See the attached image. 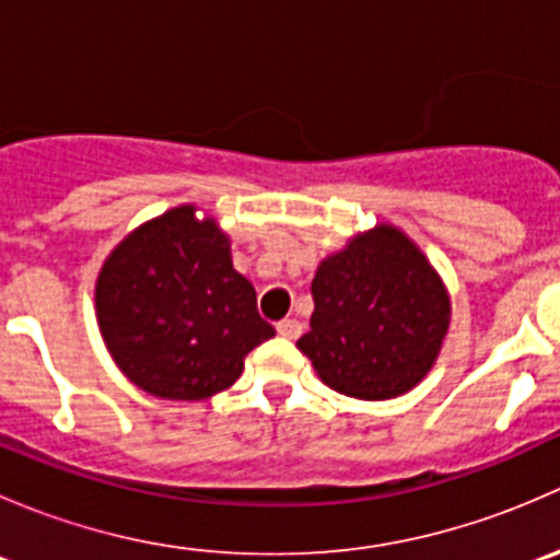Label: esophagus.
Masks as SVG:
<instances>
[{
	"label": "esophagus",
	"instance_id": "obj_1",
	"mask_svg": "<svg viewBox=\"0 0 560 560\" xmlns=\"http://www.w3.org/2000/svg\"><path fill=\"white\" fill-rule=\"evenodd\" d=\"M276 330H279V336L284 338H298L303 332V325L298 319H281L279 325H276Z\"/></svg>",
	"mask_w": 560,
	"mask_h": 560
}]
</instances>
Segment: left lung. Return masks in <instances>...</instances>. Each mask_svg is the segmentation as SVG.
Instances as JSON below:
<instances>
[{
	"label": "left lung",
	"mask_w": 560,
	"mask_h": 560,
	"mask_svg": "<svg viewBox=\"0 0 560 560\" xmlns=\"http://www.w3.org/2000/svg\"><path fill=\"white\" fill-rule=\"evenodd\" d=\"M312 330L298 349L325 385L363 400L404 395L431 371L450 298L422 252L380 224L332 254L312 281Z\"/></svg>",
	"instance_id": "8db88e82"
}]
</instances>
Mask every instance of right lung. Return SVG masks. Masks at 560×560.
Here are the masks:
<instances>
[{
	"label": "right lung",
	"mask_w": 560,
	"mask_h": 560,
	"mask_svg": "<svg viewBox=\"0 0 560 560\" xmlns=\"http://www.w3.org/2000/svg\"><path fill=\"white\" fill-rule=\"evenodd\" d=\"M97 322L118 369L167 400L230 387L254 347L276 336L257 292L233 268L213 219L180 206L113 248L97 279Z\"/></svg>",
	"instance_id": "1"
}]
</instances>
